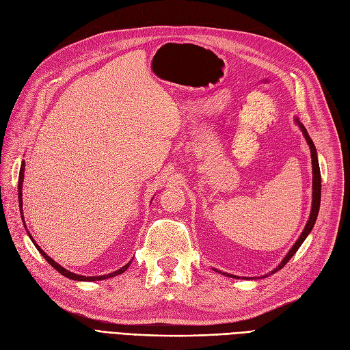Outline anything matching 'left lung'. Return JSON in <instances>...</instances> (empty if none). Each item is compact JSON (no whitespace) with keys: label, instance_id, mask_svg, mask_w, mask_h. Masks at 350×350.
I'll return each mask as SVG.
<instances>
[{"label":"left lung","instance_id":"1","mask_svg":"<svg viewBox=\"0 0 350 350\" xmlns=\"http://www.w3.org/2000/svg\"><path fill=\"white\" fill-rule=\"evenodd\" d=\"M297 123L299 124L301 130H303V135H304V137H306V140H307V143H308V146H310V150H311V162H312V207H311V213H310V219H308V221H307V224H306V228L303 230V233H301L299 239L297 240L295 245L293 246V249H291L290 252H288V255L284 258V260L278 265V268H276L273 272H276L278 269L284 268L285 265H286V262L290 260V259L295 255V252L299 249L301 245H303L306 237H307L308 233L312 230V227H314V223H316L317 215H319V208H320V198H321V175H320V167H319V161H317V150H316L314 143H312V140L310 139V136H308V133H307V130L304 129V126L301 124V123L298 122V120H297ZM215 271H217V269H215ZM217 272H220V271H217ZM273 272H272V273H273ZM224 275L230 276V278H237V276L230 275V273H224Z\"/></svg>","mask_w":350,"mask_h":350}]
</instances>
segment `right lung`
<instances>
[{"label": "right lung", "mask_w": 350, "mask_h": 350, "mask_svg": "<svg viewBox=\"0 0 350 350\" xmlns=\"http://www.w3.org/2000/svg\"><path fill=\"white\" fill-rule=\"evenodd\" d=\"M24 162L21 163V167H20V175H18V204H20V208L23 207V200H21V194H23V191H21V188H23V179H24ZM23 214V213H21ZM23 221H24V217H23ZM30 236V234H29ZM30 239H31V236H30ZM33 240V239H31ZM34 246L38 247V250L42 253V256L49 262L52 267L59 272V273H62L64 276H66V278H69V280H74V281H100V280H107V278H113V276H116V275H120V273H123L129 267H130V262L127 263V265H124L123 268H120V269H117L116 272H111V273H108V275H100V276H83V275H77V273H72V272H69V271H66L65 268H62L60 267V265H57L52 258H49L46 255V253L34 243Z\"/></svg>", "instance_id": "obj_1"}]
</instances>
